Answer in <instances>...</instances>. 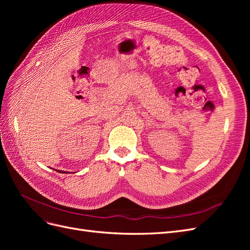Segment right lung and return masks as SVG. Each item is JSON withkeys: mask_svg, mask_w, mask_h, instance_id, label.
<instances>
[{"mask_svg": "<svg viewBox=\"0 0 250 250\" xmlns=\"http://www.w3.org/2000/svg\"><path fill=\"white\" fill-rule=\"evenodd\" d=\"M58 172H60V171L58 170ZM60 173H66V172H64V171H63V172H60Z\"/></svg>", "mask_w": 250, "mask_h": 250, "instance_id": "add662e5", "label": "right lung"}]
</instances>
